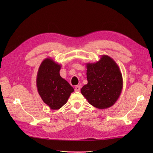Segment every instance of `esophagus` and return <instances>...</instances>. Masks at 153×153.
I'll use <instances>...</instances> for the list:
<instances>
[{"label":"esophagus","instance_id":"obj_1","mask_svg":"<svg viewBox=\"0 0 153 153\" xmlns=\"http://www.w3.org/2000/svg\"><path fill=\"white\" fill-rule=\"evenodd\" d=\"M80 88H81V86L80 85H76L75 86V91L76 92H79L80 91Z\"/></svg>","mask_w":153,"mask_h":153}]
</instances>
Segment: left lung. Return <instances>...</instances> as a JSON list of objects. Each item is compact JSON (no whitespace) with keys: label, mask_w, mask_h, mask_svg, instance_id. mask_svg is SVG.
<instances>
[{"label":"left lung","mask_w":153,"mask_h":153,"mask_svg":"<svg viewBox=\"0 0 153 153\" xmlns=\"http://www.w3.org/2000/svg\"><path fill=\"white\" fill-rule=\"evenodd\" d=\"M86 65L88 83L81 89L82 95L96 108L110 107L123 89V76L117 64L108 55H102L99 61Z\"/></svg>","instance_id":"left-lung-1"}]
</instances>
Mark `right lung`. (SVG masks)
<instances>
[{
	"instance_id": "obj_1",
	"label": "right lung",
	"mask_w": 153,
	"mask_h": 153,
	"mask_svg": "<svg viewBox=\"0 0 153 153\" xmlns=\"http://www.w3.org/2000/svg\"><path fill=\"white\" fill-rule=\"evenodd\" d=\"M61 67L52 59H45L41 62L37 75L39 94L52 110L61 108L74 91L70 84L60 76Z\"/></svg>"
}]
</instances>
